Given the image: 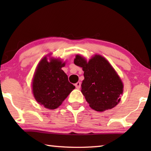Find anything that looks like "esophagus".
Here are the masks:
<instances>
[{"instance_id":"esophagus-1","label":"esophagus","mask_w":151,"mask_h":151,"mask_svg":"<svg viewBox=\"0 0 151 151\" xmlns=\"http://www.w3.org/2000/svg\"><path fill=\"white\" fill-rule=\"evenodd\" d=\"M75 85V86H76V88L79 89V88H81V82H77V83H76Z\"/></svg>"}]
</instances>
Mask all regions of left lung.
<instances>
[{
	"label": "left lung",
	"instance_id": "8db88e82",
	"mask_svg": "<svg viewBox=\"0 0 151 151\" xmlns=\"http://www.w3.org/2000/svg\"><path fill=\"white\" fill-rule=\"evenodd\" d=\"M74 63L83 68L85 79L81 92L91 108L102 112L117 105L123 93V84L108 60L96 55L87 62L77 55Z\"/></svg>",
	"mask_w": 151,
	"mask_h": 151
}]
</instances>
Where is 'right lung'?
<instances>
[{
  "label": "right lung",
  "instance_id": "obj_1",
  "mask_svg": "<svg viewBox=\"0 0 151 151\" xmlns=\"http://www.w3.org/2000/svg\"><path fill=\"white\" fill-rule=\"evenodd\" d=\"M65 63L47 57L40 61L32 80V93L38 103L48 109L58 108L75 88L66 73L61 69Z\"/></svg>",
  "mask_w": 151,
  "mask_h": 151
}]
</instances>
